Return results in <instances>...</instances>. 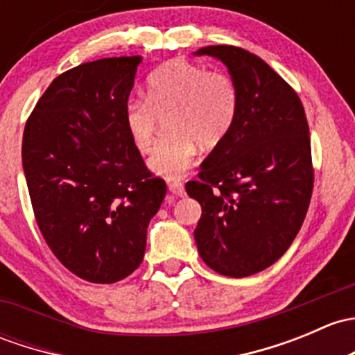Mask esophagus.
<instances>
[{
    "label": "esophagus",
    "mask_w": 355,
    "mask_h": 355,
    "mask_svg": "<svg viewBox=\"0 0 355 355\" xmlns=\"http://www.w3.org/2000/svg\"><path fill=\"white\" fill-rule=\"evenodd\" d=\"M168 189H170L171 193H175V196H178V197H182L185 193V187L182 182H171V184L168 185Z\"/></svg>",
    "instance_id": "obj_1"
}]
</instances>
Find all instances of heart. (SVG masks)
I'll return each instance as SVG.
<instances>
[{
	"label": "heart",
	"instance_id": "1",
	"mask_svg": "<svg viewBox=\"0 0 355 355\" xmlns=\"http://www.w3.org/2000/svg\"><path fill=\"white\" fill-rule=\"evenodd\" d=\"M240 112V89L231 74L173 59L148 78V98H130L124 124L139 151L153 148L159 119L170 134L158 144L148 166L168 180L184 177L197 155V144H221Z\"/></svg>",
	"mask_w": 355,
	"mask_h": 355
}]
</instances>
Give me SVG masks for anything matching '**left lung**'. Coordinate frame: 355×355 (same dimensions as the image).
<instances>
[{"mask_svg":"<svg viewBox=\"0 0 355 355\" xmlns=\"http://www.w3.org/2000/svg\"><path fill=\"white\" fill-rule=\"evenodd\" d=\"M196 54L227 66L240 112L185 185L202 206L193 236L207 267L246 277L277 262L303 226L315 182L308 121L294 88L259 55L234 46Z\"/></svg>","mask_w":355,"mask_h":355,"instance_id":"1","label":"left lung"}]
</instances>
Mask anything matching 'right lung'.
I'll return each instance as SVG.
<instances>
[{
  "label": "right lung",
  "mask_w": 355,
  "mask_h": 355,
  "mask_svg": "<svg viewBox=\"0 0 355 355\" xmlns=\"http://www.w3.org/2000/svg\"><path fill=\"white\" fill-rule=\"evenodd\" d=\"M139 62L122 55L64 71L24 130L21 163L40 233L62 266L93 284H114L141 266L166 193L124 124Z\"/></svg>",
  "instance_id": "1"
}]
</instances>
